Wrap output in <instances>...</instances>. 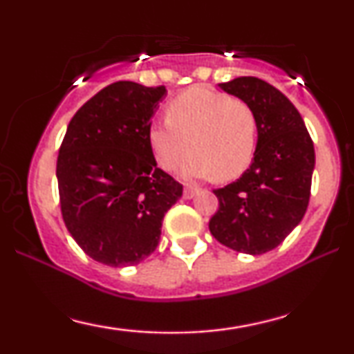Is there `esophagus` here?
Listing matches in <instances>:
<instances>
[{"label":"esophagus","instance_id":"34e87169","mask_svg":"<svg viewBox=\"0 0 354 354\" xmlns=\"http://www.w3.org/2000/svg\"><path fill=\"white\" fill-rule=\"evenodd\" d=\"M196 193H198L196 188H189L188 186V188H185V191H183V196H185L186 200H191V198H193Z\"/></svg>","mask_w":354,"mask_h":354}]
</instances>
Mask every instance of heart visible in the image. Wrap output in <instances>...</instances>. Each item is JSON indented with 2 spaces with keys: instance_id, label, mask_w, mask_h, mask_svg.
Returning a JSON list of instances; mask_svg holds the SVG:
<instances>
[{
  "instance_id": "obj_1",
  "label": "heart",
  "mask_w": 354,
  "mask_h": 354,
  "mask_svg": "<svg viewBox=\"0 0 354 354\" xmlns=\"http://www.w3.org/2000/svg\"><path fill=\"white\" fill-rule=\"evenodd\" d=\"M258 123L245 101L208 88H191L166 109V123L149 128V145L158 165L174 171L185 166L189 178L231 180L250 166L256 149Z\"/></svg>"
}]
</instances>
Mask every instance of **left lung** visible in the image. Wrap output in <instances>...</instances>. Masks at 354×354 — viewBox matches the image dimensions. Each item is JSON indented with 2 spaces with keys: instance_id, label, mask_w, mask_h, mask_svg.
I'll return each mask as SVG.
<instances>
[{
  "instance_id": "1",
  "label": "left lung",
  "mask_w": 354,
  "mask_h": 354,
  "mask_svg": "<svg viewBox=\"0 0 354 354\" xmlns=\"http://www.w3.org/2000/svg\"><path fill=\"white\" fill-rule=\"evenodd\" d=\"M218 86L253 109L258 143L253 163L241 178L213 191L219 206L209 219V231L238 253H268L306 213L315 146L298 109L270 83L241 76Z\"/></svg>"
}]
</instances>
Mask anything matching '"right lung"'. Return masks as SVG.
Segmentation results:
<instances>
[{"label": "right lung", "mask_w": 354, "mask_h": 354, "mask_svg": "<svg viewBox=\"0 0 354 354\" xmlns=\"http://www.w3.org/2000/svg\"><path fill=\"white\" fill-rule=\"evenodd\" d=\"M165 86L116 81L68 124L56 161L63 221L81 250L131 266L156 250L161 223L183 185L156 166L149 128Z\"/></svg>", "instance_id": "obj_1"}]
</instances>
